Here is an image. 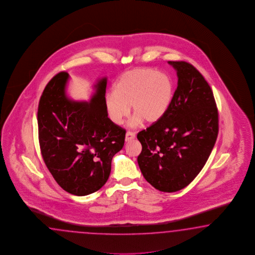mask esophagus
Returning <instances> with one entry per match:
<instances>
[{"label": "esophagus", "instance_id": "1", "mask_svg": "<svg viewBox=\"0 0 255 255\" xmlns=\"http://www.w3.org/2000/svg\"><path fill=\"white\" fill-rule=\"evenodd\" d=\"M135 137H136V134H135L134 132L128 131V132L126 133V137H125V139H126V141H130L131 139L135 138Z\"/></svg>", "mask_w": 255, "mask_h": 255}]
</instances>
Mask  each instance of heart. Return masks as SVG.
<instances>
[{
  "label": "heart",
  "instance_id": "heart-1",
  "mask_svg": "<svg viewBox=\"0 0 255 255\" xmlns=\"http://www.w3.org/2000/svg\"><path fill=\"white\" fill-rule=\"evenodd\" d=\"M174 97V82L168 74L152 68H137L123 74L114 85V92L105 98L108 117L117 125L123 124L130 114L132 127L142 120L155 123L169 109Z\"/></svg>",
  "mask_w": 255,
  "mask_h": 255
}]
</instances>
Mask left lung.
Returning a JSON list of instances; mask_svg holds the SVG:
<instances>
[{
    "label": "left lung",
    "mask_w": 255,
    "mask_h": 255,
    "mask_svg": "<svg viewBox=\"0 0 255 255\" xmlns=\"http://www.w3.org/2000/svg\"><path fill=\"white\" fill-rule=\"evenodd\" d=\"M177 88L160 120L137 133L142 150L137 163L155 189H184L203 169L218 135V111L211 87L189 63L169 61Z\"/></svg>",
    "instance_id": "8db88e82"
}]
</instances>
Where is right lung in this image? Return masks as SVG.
Here are the masks:
<instances>
[{
    "instance_id": "add662e5",
    "label": "right lung",
    "mask_w": 255,
    "mask_h": 255,
    "mask_svg": "<svg viewBox=\"0 0 255 255\" xmlns=\"http://www.w3.org/2000/svg\"><path fill=\"white\" fill-rule=\"evenodd\" d=\"M68 73L46 85L38 108L39 142L47 168L68 193L85 196L105 185L112 159L123 148L126 130L108 118L106 78L99 79L91 101L66 95Z\"/></svg>"
}]
</instances>
